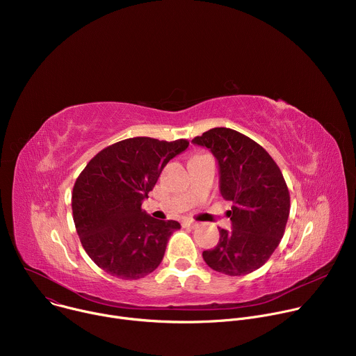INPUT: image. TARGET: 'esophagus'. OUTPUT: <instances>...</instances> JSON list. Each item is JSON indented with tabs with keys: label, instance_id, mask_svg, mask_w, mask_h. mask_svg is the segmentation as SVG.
I'll return each mask as SVG.
<instances>
[{
	"label": "esophagus",
	"instance_id": "1",
	"mask_svg": "<svg viewBox=\"0 0 356 356\" xmlns=\"http://www.w3.org/2000/svg\"><path fill=\"white\" fill-rule=\"evenodd\" d=\"M198 224L195 222V221H193V220H184L183 221V227L184 228H195Z\"/></svg>",
	"mask_w": 356,
	"mask_h": 356
}]
</instances>
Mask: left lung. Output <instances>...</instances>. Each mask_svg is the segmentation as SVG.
Returning a JSON list of instances; mask_svg holds the SVG:
<instances>
[{"instance_id":"obj_1","label":"left lung","mask_w":356,"mask_h":356,"mask_svg":"<svg viewBox=\"0 0 356 356\" xmlns=\"http://www.w3.org/2000/svg\"><path fill=\"white\" fill-rule=\"evenodd\" d=\"M191 142L211 150L221 195L232 201L227 213L232 229L220 228L217 246L202 252V258L228 276L252 273L268 262L283 238L290 213L284 177L268 152L238 131L213 128Z\"/></svg>"}]
</instances>
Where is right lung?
<instances>
[{"label":"right lung","instance_id":"obj_1","mask_svg":"<svg viewBox=\"0 0 356 356\" xmlns=\"http://www.w3.org/2000/svg\"><path fill=\"white\" fill-rule=\"evenodd\" d=\"M188 140L136 136L103 149L77 177L72 210L91 261L120 279H140L162 262L177 221L156 220L142 209L163 168Z\"/></svg>","mask_w":356,"mask_h":356}]
</instances>
